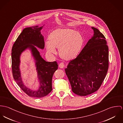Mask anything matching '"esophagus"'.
Listing matches in <instances>:
<instances>
[{"instance_id": "esophagus-1", "label": "esophagus", "mask_w": 123, "mask_h": 123, "mask_svg": "<svg viewBox=\"0 0 123 123\" xmlns=\"http://www.w3.org/2000/svg\"><path fill=\"white\" fill-rule=\"evenodd\" d=\"M64 67H65V65H64V63L63 62H61L59 64V67L60 68H64Z\"/></svg>"}]
</instances>
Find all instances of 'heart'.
Listing matches in <instances>:
<instances>
[{
	"label": "heart",
	"mask_w": 123,
	"mask_h": 123,
	"mask_svg": "<svg viewBox=\"0 0 123 123\" xmlns=\"http://www.w3.org/2000/svg\"><path fill=\"white\" fill-rule=\"evenodd\" d=\"M84 40L81 34L70 29H58L53 31L46 42L47 51L55 54L58 49L60 56L65 60L75 57L80 52Z\"/></svg>",
	"instance_id": "heart-1"
}]
</instances>
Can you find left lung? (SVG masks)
I'll list each match as a JSON object with an SVG mask.
<instances>
[{
    "instance_id": "left-lung-1",
    "label": "left lung",
    "mask_w": 123,
    "mask_h": 123,
    "mask_svg": "<svg viewBox=\"0 0 123 123\" xmlns=\"http://www.w3.org/2000/svg\"><path fill=\"white\" fill-rule=\"evenodd\" d=\"M92 28L93 36L65 69L73 92L82 96L91 94L99 88L109 68V47L106 38L98 29Z\"/></svg>"
}]
</instances>
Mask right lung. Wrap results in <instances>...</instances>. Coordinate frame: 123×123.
I'll list each match as a JSON object with an SVG mask.
<instances>
[{"label":"right lung","instance_id":"obj_1","mask_svg":"<svg viewBox=\"0 0 123 123\" xmlns=\"http://www.w3.org/2000/svg\"><path fill=\"white\" fill-rule=\"evenodd\" d=\"M43 26L39 27L37 25L24 29L14 43L11 53L12 69L14 80L26 94L35 98L45 97L52 91V77L58 68L56 61H46L35 47L36 46L41 49L44 48V37L41 32ZM27 49L31 51L35 60L39 82V88L36 90H31L25 86L21 77L19 69L20 56Z\"/></svg>","mask_w":123,"mask_h":123}]
</instances>
